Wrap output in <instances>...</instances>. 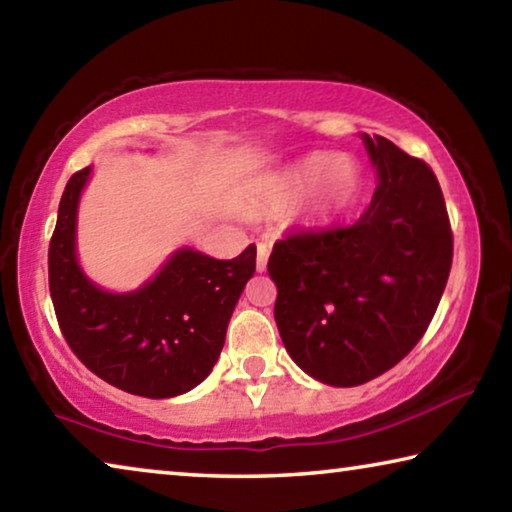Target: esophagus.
Here are the masks:
<instances>
[{
  "mask_svg": "<svg viewBox=\"0 0 512 512\" xmlns=\"http://www.w3.org/2000/svg\"><path fill=\"white\" fill-rule=\"evenodd\" d=\"M268 255H271V248H268L266 244H257V271H259V273L266 271Z\"/></svg>",
  "mask_w": 512,
  "mask_h": 512,
  "instance_id": "1",
  "label": "esophagus"
}]
</instances>
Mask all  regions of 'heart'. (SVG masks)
Segmentation results:
<instances>
[{"mask_svg":"<svg viewBox=\"0 0 512 512\" xmlns=\"http://www.w3.org/2000/svg\"><path fill=\"white\" fill-rule=\"evenodd\" d=\"M361 171L354 162L343 160L334 153H311L280 173L271 185L268 196L273 201H298L314 193L311 214L316 221H332L350 210L361 194Z\"/></svg>","mask_w":512,"mask_h":512,"instance_id":"1","label":"heart"}]
</instances>
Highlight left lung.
I'll return each mask as SVG.
<instances>
[{
    "label": "left lung",
    "mask_w": 512,
    "mask_h": 512,
    "mask_svg": "<svg viewBox=\"0 0 512 512\" xmlns=\"http://www.w3.org/2000/svg\"><path fill=\"white\" fill-rule=\"evenodd\" d=\"M379 185L350 225L275 241L268 275L291 359L329 386L384 375L427 332L452 268L454 237L427 162L363 135Z\"/></svg>",
    "instance_id": "obj_1"
}]
</instances>
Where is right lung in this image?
<instances>
[{
  "instance_id": "right-lung-1",
  "label": "right lung",
  "mask_w": 512,
  "mask_h": 512,
  "mask_svg": "<svg viewBox=\"0 0 512 512\" xmlns=\"http://www.w3.org/2000/svg\"><path fill=\"white\" fill-rule=\"evenodd\" d=\"M90 167L76 171L58 205L49 244V291L65 341L85 368L121 391L162 400L210 375L257 248L214 259L183 248L131 293L97 287L76 262V212Z\"/></svg>"
}]
</instances>
